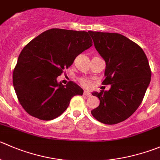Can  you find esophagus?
<instances>
[{"instance_id":"obj_1","label":"esophagus","mask_w":160,"mask_h":160,"mask_svg":"<svg viewBox=\"0 0 160 160\" xmlns=\"http://www.w3.org/2000/svg\"><path fill=\"white\" fill-rule=\"evenodd\" d=\"M91 93L90 92H88V91H83V95H85V96H90L91 95Z\"/></svg>"}]
</instances>
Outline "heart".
Wrapping results in <instances>:
<instances>
[{
    "label": "heart",
    "mask_w": 160,
    "mask_h": 160,
    "mask_svg": "<svg viewBox=\"0 0 160 160\" xmlns=\"http://www.w3.org/2000/svg\"><path fill=\"white\" fill-rule=\"evenodd\" d=\"M79 82H80V84L82 85L84 88H90L91 87V82L90 80H88V79L86 78H80L79 80Z\"/></svg>",
    "instance_id": "heart-1"
}]
</instances>
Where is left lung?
Returning <instances> with one entry per match:
<instances>
[{
    "instance_id": "left-lung-1",
    "label": "left lung",
    "mask_w": 160,
    "mask_h": 160,
    "mask_svg": "<svg viewBox=\"0 0 160 160\" xmlns=\"http://www.w3.org/2000/svg\"><path fill=\"white\" fill-rule=\"evenodd\" d=\"M94 47L105 62V79L108 91L92 93L100 100L91 114L105 124H116L137 110L151 81V69L142 48L116 32H88Z\"/></svg>"
}]
</instances>
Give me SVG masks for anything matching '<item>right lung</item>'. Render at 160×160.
<instances>
[{
	"instance_id": "right-lung-1",
	"label": "right lung",
	"mask_w": 160,
	"mask_h": 160,
	"mask_svg": "<svg viewBox=\"0 0 160 160\" xmlns=\"http://www.w3.org/2000/svg\"><path fill=\"white\" fill-rule=\"evenodd\" d=\"M92 46L88 32L51 29L22 50L13 71V86L18 102L30 116L52 120L62 114L71 98L83 89L72 81H57L80 54Z\"/></svg>"
}]
</instances>
